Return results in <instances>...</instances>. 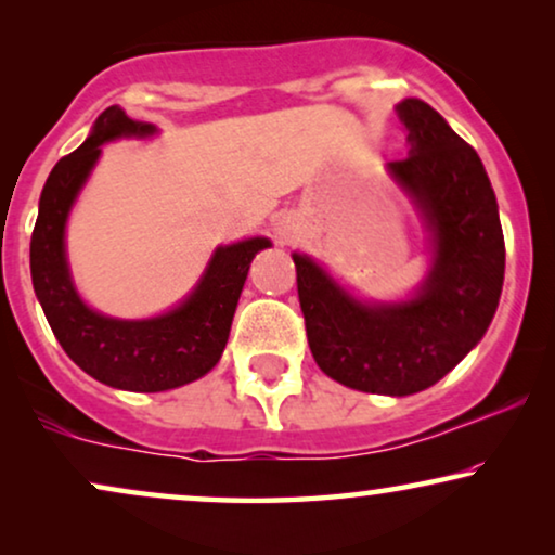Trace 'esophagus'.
I'll list each match as a JSON object with an SVG mask.
<instances>
[{"mask_svg": "<svg viewBox=\"0 0 555 555\" xmlns=\"http://www.w3.org/2000/svg\"><path fill=\"white\" fill-rule=\"evenodd\" d=\"M278 234H280V240H291V237H293V234H291V224L280 222V224H278Z\"/></svg>", "mask_w": 555, "mask_h": 555, "instance_id": "1", "label": "esophagus"}]
</instances>
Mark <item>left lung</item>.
I'll use <instances>...</instances> for the list:
<instances>
[{
  "label": "left lung",
  "instance_id": "8db88e82",
  "mask_svg": "<svg viewBox=\"0 0 555 555\" xmlns=\"http://www.w3.org/2000/svg\"><path fill=\"white\" fill-rule=\"evenodd\" d=\"M409 156L386 169L431 234V268L409 300L363 302L308 255H293L308 346L325 376L409 397L457 366L488 331L505 275L498 199L477 151L420 98L397 105Z\"/></svg>",
  "mask_w": 555,
  "mask_h": 555
}]
</instances>
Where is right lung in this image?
Masks as SVG:
<instances>
[{"instance_id":"right-lung-1","label":"right lung","mask_w":555,"mask_h":555,"mask_svg":"<svg viewBox=\"0 0 555 555\" xmlns=\"http://www.w3.org/2000/svg\"><path fill=\"white\" fill-rule=\"evenodd\" d=\"M151 124L128 118L118 105L98 116L93 131L55 164L44 181L40 211L29 242V270L52 333L78 366L124 391H166L196 382L217 366L230 338L234 308L249 262L270 240L253 237L217 247L192 295L169 313L146 321H120L90 310L75 291L65 257V222L86 184L101 146L120 135H151Z\"/></svg>"}]
</instances>
